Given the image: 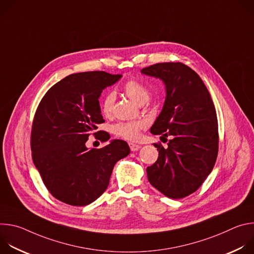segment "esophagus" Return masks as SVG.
Masks as SVG:
<instances>
[{"label":"esophagus","mask_w":254,"mask_h":254,"mask_svg":"<svg viewBox=\"0 0 254 254\" xmlns=\"http://www.w3.org/2000/svg\"><path fill=\"white\" fill-rule=\"evenodd\" d=\"M128 146H129L130 151H132V152H135V151H137L138 149H140L139 144H136V143H133V142H129Z\"/></svg>","instance_id":"obj_1"}]
</instances>
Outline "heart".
Listing matches in <instances>:
<instances>
[{
    "label": "heart",
    "instance_id": "b5f03b06",
    "mask_svg": "<svg viewBox=\"0 0 254 254\" xmlns=\"http://www.w3.org/2000/svg\"><path fill=\"white\" fill-rule=\"evenodd\" d=\"M123 90L127 96L138 105L146 103L151 96L150 89L140 81L129 78L123 86ZM116 103V94L113 91H107L100 100V111L104 117H111L114 114ZM147 127V123L144 121H129L119 122L112 127L113 132L121 138L127 140H136L140 131Z\"/></svg>",
    "mask_w": 254,
    "mask_h": 254
}]
</instances>
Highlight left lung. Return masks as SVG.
<instances>
[{"instance_id": "obj_1", "label": "left lung", "mask_w": 254, "mask_h": 254, "mask_svg": "<svg viewBox=\"0 0 254 254\" xmlns=\"http://www.w3.org/2000/svg\"><path fill=\"white\" fill-rule=\"evenodd\" d=\"M141 73L159 77L166 84L163 111L151 132L172 138L167 148L154 143L159 157L147 168L148 180L169 198L187 197L201 187L218 155L214 103L201 77L183 63H157L142 68Z\"/></svg>"}]
</instances>
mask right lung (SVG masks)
Returning <instances> with one entry per match:
<instances>
[{"label":"right lung","instance_id":"add662e5","mask_svg":"<svg viewBox=\"0 0 254 254\" xmlns=\"http://www.w3.org/2000/svg\"><path fill=\"white\" fill-rule=\"evenodd\" d=\"M121 77L105 71L70 74L45 93L36 110L32 159L47 190L63 203L85 206L96 200L106 190L116 163L129 154L122 139L101 149L85 147L90 134L102 142L111 138L106 132L94 131L104 123L98 98Z\"/></svg>","mask_w":254,"mask_h":254}]
</instances>
